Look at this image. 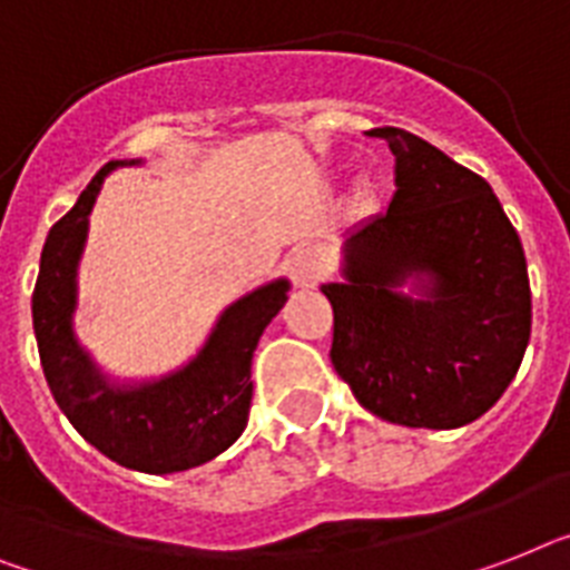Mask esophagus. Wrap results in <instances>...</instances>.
Masks as SVG:
<instances>
[{"label":"esophagus","mask_w":570,"mask_h":570,"mask_svg":"<svg viewBox=\"0 0 570 570\" xmlns=\"http://www.w3.org/2000/svg\"><path fill=\"white\" fill-rule=\"evenodd\" d=\"M285 265H288V274L296 288H314L323 279V258L314 247H296Z\"/></svg>","instance_id":"34e87169"}]
</instances>
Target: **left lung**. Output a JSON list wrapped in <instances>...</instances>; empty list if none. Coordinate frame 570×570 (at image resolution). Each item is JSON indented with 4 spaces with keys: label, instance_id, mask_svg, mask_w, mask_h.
<instances>
[{
    "label": "left lung",
    "instance_id": "1",
    "mask_svg": "<svg viewBox=\"0 0 570 570\" xmlns=\"http://www.w3.org/2000/svg\"><path fill=\"white\" fill-rule=\"evenodd\" d=\"M387 209L343 235L332 364L366 411L449 431L504 396L530 341L519 233L483 177L402 127Z\"/></svg>",
    "mask_w": 570,
    "mask_h": 570
}]
</instances>
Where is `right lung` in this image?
Here are the masks:
<instances>
[{
  "label": "right lung",
  "instance_id": "1",
  "mask_svg": "<svg viewBox=\"0 0 570 570\" xmlns=\"http://www.w3.org/2000/svg\"><path fill=\"white\" fill-rule=\"evenodd\" d=\"M125 166H142V159L107 163L72 212L51 227L31 299L35 335L51 396L75 431L125 469L174 474L209 463L244 434L253 399V352L288 303L291 282L279 276L233 299L212 323L200 350L177 370L150 379L107 373L75 332L78 271L98 191Z\"/></svg>",
  "mask_w": 570,
  "mask_h": 570
}]
</instances>
